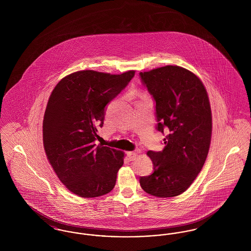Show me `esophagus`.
Segmentation results:
<instances>
[{"label": "esophagus", "instance_id": "1", "mask_svg": "<svg viewBox=\"0 0 251 251\" xmlns=\"http://www.w3.org/2000/svg\"><path fill=\"white\" fill-rule=\"evenodd\" d=\"M127 156H128L130 161H133L137 157V152H135V151H129V152H127Z\"/></svg>", "mask_w": 251, "mask_h": 251}]
</instances>
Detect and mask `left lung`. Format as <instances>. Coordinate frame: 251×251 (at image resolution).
<instances>
[{
  "instance_id": "8db88e82",
  "label": "left lung",
  "mask_w": 251,
  "mask_h": 251,
  "mask_svg": "<svg viewBox=\"0 0 251 251\" xmlns=\"http://www.w3.org/2000/svg\"><path fill=\"white\" fill-rule=\"evenodd\" d=\"M139 75L155 101L156 129L167 133L162 151H148L153 172L140 177V185L155 197H176L188 189L208 155L212 135L208 94L198 76L178 66Z\"/></svg>"
}]
</instances>
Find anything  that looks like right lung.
I'll return each mask as SVG.
<instances>
[{"instance_id": "add662e5", "label": "right lung", "mask_w": 251, "mask_h": 251, "mask_svg": "<svg viewBox=\"0 0 251 251\" xmlns=\"http://www.w3.org/2000/svg\"><path fill=\"white\" fill-rule=\"evenodd\" d=\"M133 76L134 71L74 72L50 96L43 120L45 152L61 182L77 196L100 197L115 187L124 153L95 141L106 105Z\"/></svg>"}]
</instances>
